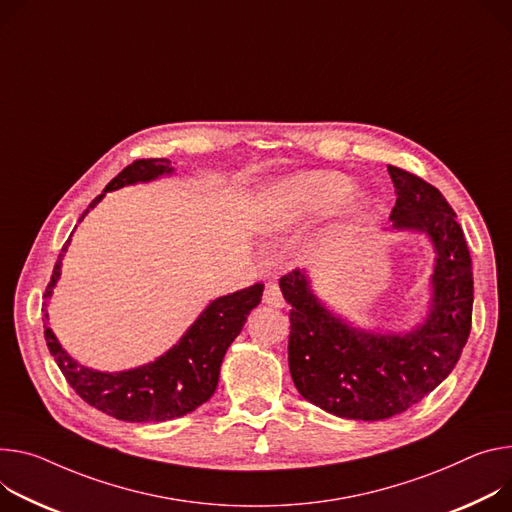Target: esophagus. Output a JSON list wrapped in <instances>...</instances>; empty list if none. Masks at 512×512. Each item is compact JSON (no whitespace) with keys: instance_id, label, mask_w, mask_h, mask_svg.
Listing matches in <instances>:
<instances>
[{"instance_id":"esophagus-1","label":"esophagus","mask_w":512,"mask_h":512,"mask_svg":"<svg viewBox=\"0 0 512 512\" xmlns=\"http://www.w3.org/2000/svg\"><path fill=\"white\" fill-rule=\"evenodd\" d=\"M263 302H265L267 306H273V308H284V306H286V300H284V296H282V290H280V286H277L275 282H269V284L265 286Z\"/></svg>"}]
</instances>
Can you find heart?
Instances as JSON below:
<instances>
[{
  "instance_id": "heart-1",
  "label": "heart",
  "mask_w": 512,
  "mask_h": 512,
  "mask_svg": "<svg viewBox=\"0 0 512 512\" xmlns=\"http://www.w3.org/2000/svg\"><path fill=\"white\" fill-rule=\"evenodd\" d=\"M353 190L349 175L339 171H308L282 179L269 194L265 224L286 228L300 218L333 210Z\"/></svg>"
}]
</instances>
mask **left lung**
<instances>
[{
  "label": "left lung",
  "instance_id": "obj_1",
  "mask_svg": "<svg viewBox=\"0 0 512 512\" xmlns=\"http://www.w3.org/2000/svg\"><path fill=\"white\" fill-rule=\"evenodd\" d=\"M396 188L392 230L425 232L435 247L431 306L408 333H371L335 316L300 269L280 280L290 310L288 361L298 392L353 421H384L431 394L455 367L472 329L470 249L453 208L431 183L388 165Z\"/></svg>",
  "mask_w": 512,
  "mask_h": 512
}]
</instances>
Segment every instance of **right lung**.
<instances>
[{
    "instance_id": "1",
    "label": "right lung",
    "mask_w": 512,
    "mask_h": 512,
    "mask_svg": "<svg viewBox=\"0 0 512 512\" xmlns=\"http://www.w3.org/2000/svg\"><path fill=\"white\" fill-rule=\"evenodd\" d=\"M169 173H173L169 159H138L130 163L87 206L79 222L91 208H96L102 202L108 192L138 181H153ZM69 241L63 245L59 261L55 263L51 282L44 292V300L51 298L53 288L57 286ZM261 296L263 284H255L235 294L212 300L198 316V320L165 355L128 371H112L110 374V371H98L79 365L61 347L53 329L49 327L46 302L42 304L44 339L69 386L89 406L118 418V421L163 423L188 414L210 400L218 386L224 353L243 331L249 312L261 302Z\"/></svg>"
}]
</instances>
